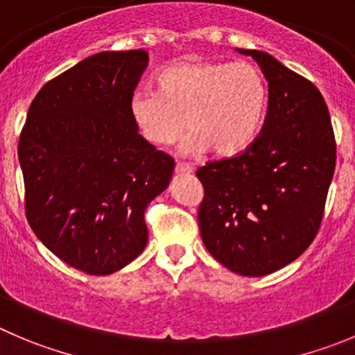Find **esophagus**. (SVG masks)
<instances>
[{"label":"esophagus","mask_w":355,"mask_h":355,"mask_svg":"<svg viewBox=\"0 0 355 355\" xmlns=\"http://www.w3.org/2000/svg\"><path fill=\"white\" fill-rule=\"evenodd\" d=\"M194 171L193 166H189V164H182V162H178L177 166H175V173L177 175H191Z\"/></svg>","instance_id":"obj_1"}]
</instances>
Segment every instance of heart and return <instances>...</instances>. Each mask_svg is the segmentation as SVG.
<instances>
[{
  "label": "heart",
  "instance_id": "b5f03b06",
  "mask_svg": "<svg viewBox=\"0 0 355 355\" xmlns=\"http://www.w3.org/2000/svg\"><path fill=\"white\" fill-rule=\"evenodd\" d=\"M155 82L157 91L138 89L128 101L132 125L154 147H170L187 129L185 154L208 148L217 157H233L263 128L268 82L252 62H173Z\"/></svg>",
  "mask_w": 355,
  "mask_h": 355
}]
</instances>
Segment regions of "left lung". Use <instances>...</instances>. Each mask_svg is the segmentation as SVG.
I'll return each mask as SVG.
<instances>
[{
  "label": "left lung",
  "instance_id": "1",
  "mask_svg": "<svg viewBox=\"0 0 355 355\" xmlns=\"http://www.w3.org/2000/svg\"><path fill=\"white\" fill-rule=\"evenodd\" d=\"M268 82L261 135L243 154L198 170V211L208 252L243 277L287 266L312 243L336 164L329 110L319 89L264 51H245Z\"/></svg>",
  "mask_w": 355,
  "mask_h": 355
}]
</instances>
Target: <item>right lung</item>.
Returning a JSON list of instances; mask_svg holds the SVG:
<instances>
[{"label":"right lung","instance_id":"obj_1","mask_svg":"<svg viewBox=\"0 0 355 355\" xmlns=\"http://www.w3.org/2000/svg\"><path fill=\"white\" fill-rule=\"evenodd\" d=\"M147 64L144 49L82 59L43 85L22 129L29 226L84 273H115L144 252L145 210L171 182L173 159L129 119V96Z\"/></svg>","mask_w":355,"mask_h":355}]
</instances>
